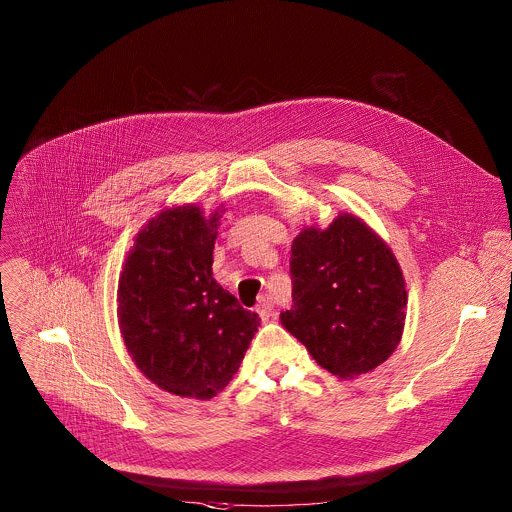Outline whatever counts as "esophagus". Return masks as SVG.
I'll use <instances>...</instances> for the list:
<instances>
[{"mask_svg":"<svg viewBox=\"0 0 512 512\" xmlns=\"http://www.w3.org/2000/svg\"><path fill=\"white\" fill-rule=\"evenodd\" d=\"M273 299H271V295H265V297H261L259 299V305H257V312H259V316H261V320H269L271 316H273Z\"/></svg>","mask_w":512,"mask_h":512,"instance_id":"34e87169","label":"esophagus"}]
</instances>
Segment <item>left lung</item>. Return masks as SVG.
I'll list each match as a JSON object with an SVG mask.
<instances>
[{
	"mask_svg": "<svg viewBox=\"0 0 512 512\" xmlns=\"http://www.w3.org/2000/svg\"><path fill=\"white\" fill-rule=\"evenodd\" d=\"M293 308L283 326L330 374L372 372L398 348L406 322L404 273L386 241L360 217L340 213L303 229L291 249Z\"/></svg>",
	"mask_w": 512,
	"mask_h": 512,
	"instance_id": "obj_1",
	"label": "left lung"
}]
</instances>
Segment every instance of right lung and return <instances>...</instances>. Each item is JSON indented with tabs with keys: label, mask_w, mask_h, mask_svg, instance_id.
<instances>
[{
	"label": "right lung",
	"mask_w": 512,
	"mask_h": 512,
	"mask_svg": "<svg viewBox=\"0 0 512 512\" xmlns=\"http://www.w3.org/2000/svg\"><path fill=\"white\" fill-rule=\"evenodd\" d=\"M223 209L166 207L136 235L118 279V324L138 370L158 388L209 400L221 392L261 322L211 273Z\"/></svg>",
	"instance_id": "add662e5"
}]
</instances>
